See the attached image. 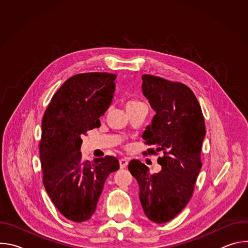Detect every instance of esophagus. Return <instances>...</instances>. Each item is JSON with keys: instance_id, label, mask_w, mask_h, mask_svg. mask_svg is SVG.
Listing matches in <instances>:
<instances>
[{"instance_id": "34e87169", "label": "esophagus", "mask_w": 248, "mask_h": 248, "mask_svg": "<svg viewBox=\"0 0 248 248\" xmlns=\"http://www.w3.org/2000/svg\"><path fill=\"white\" fill-rule=\"evenodd\" d=\"M128 162L129 160L127 158H122L120 160V166H121V169H124L127 165H128Z\"/></svg>"}]
</instances>
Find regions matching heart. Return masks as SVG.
<instances>
[{"mask_svg": "<svg viewBox=\"0 0 248 248\" xmlns=\"http://www.w3.org/2000/svg\"><path fill=\"white\" fill-rule=\"evenodd\" d=\"M142 103H140V102H138V101H135V100H129V101H127L126 102V104H125V109L127 110V109H130V108H133V107H136V106H139V105H141Z\"/></svg>", "mask_w": 248, "mask_h": 248, "instance_id": "b5f03b06", "label": "heart"}]
</instances>
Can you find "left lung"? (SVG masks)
I'll list each match as a JSON object with an SVG mask.
<instances>
[{"mask_svg":"<svg viewBox=\"0 0 248 248\" xmlns=\"http://www.w3.org/2000/svg\"><path fill=\"white\" fill-rule=\"evenodd\" d=\"M142 93L155 111L142 134L148 149L164 151L159 172L132 160L128 170L139 186V199L146 217L157 224L170 221L190 200L201 169V147L206 130L200 105L185 84L151 75L142 76Z\"/></svg>","mask_w":248,"mask_h":248,"instance_id":"obj_1","label":"left lung"}]
</instances>
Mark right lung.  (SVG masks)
Instances as JSON below:
<instances>
[{
    "mask_svg": "<svg viewBox=\"0 0 248 248\" xmlns=\"http://www.w3.org/2000/svg\"><path fill=\"white\" fill-rule=\"evenodd\" d=\"M117 76L80 74L68 78L55 93L42 120L40 159L43 185L66 219L81 223L94 214L105 181L119 170L117 158L83 162L81 135L99 127L109 109Z\"/></svg>",
    "mask_w": 248,
    "mask_h": 248,
    "instance_id": "right-lung-1",
    "label": "right lung"
}]
</instances>
